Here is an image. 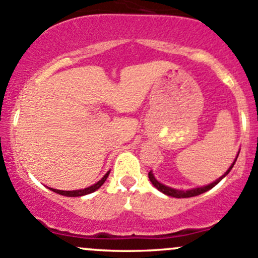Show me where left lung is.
<instances>
[{"label":"left lung","mask_w":258,"mask_h":258,"mask_svg":"<svg viewBox=\"0 0 258 258\" xmlns=\"http://www.w3.org/2000/svg\"><path fill=\"white\" fill-rule=\"evenodd\" d=\"M236 160H237V157L235 158V161H233V163H232V165L230 166V168H228V170L226 171V172H225V175H223V176H221V177L218 178V179H216L215 182H212V183L207 184V186H204V187H197V188L187 189V191H182V189L171 188V187H168V186H165V184H163V183H160V182H158L157 179L155 178V176H153L152 171H150V172H148V178H150V181L152 182V184H153V186H155L156 188L158 189V191H161V192H162V194L167 195V196H171V197H176V199H187V197H194V196H199V195L204 194V192L209 191V189L212 188V187H215L216 184H217L218 182L221 181V179H222L223 177H225L226 175H228V172H230V171L232 170V167H233V165H235Z\"/></svg>","instance_id":"left-lung-1"}]
</instances>
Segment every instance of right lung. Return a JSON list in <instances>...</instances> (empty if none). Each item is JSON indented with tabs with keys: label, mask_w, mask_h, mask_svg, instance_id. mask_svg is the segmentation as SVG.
Here are the masks:
<instances>
[{
	"label": "right lung",
	"mask_w": 258,
	"mask_h": 258,
	"mask_svg": "<svg viewBox=\"0 0 258 258\" xmlns=\"http://www.w3.org/2000/svg\"><path fill=\"white\" fill-rule=\"evenodd\" d=\"M108 175H110V171H108L107 173H106L105 176H103L102 178L100 179V181L97 182V183L92 184V186L87 187V188H83V189H76V191H61V189H54V188H49L51 191L56 192V194L58 195H62V196H67V197H80V196H85V195H88V194H92V192H95L96 189L100 188L101 186H102L103 183H105V181L107 179Z\"/></svg>",
	"instance_id": "add662e5"
}]
</instances>
